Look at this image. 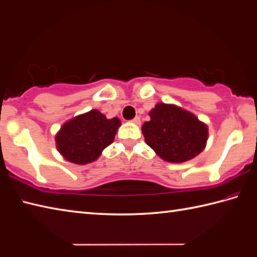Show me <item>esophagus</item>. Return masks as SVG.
I'll list each match as a JSON object with an SVG mask.
<instances>
[{
    "label": "esophagus",
    "mask_w": 257,
    "mask_h": 257,
    "mask_svg": "<svg viewBox=\"0 0 257 257\" xmlns=\"http://www.w3.org/2000/svg\"><path fill=\"white\" fill-rule=\"evenodd\" d=\"M132 122H133V123H135V124H140V123H141V118H140V116H135V117L132 119Z\"/></svg>",
    "instance_id": "1"
}]
</instances>
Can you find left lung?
Wrapping results in <instances>:
<instances>
[{
  "label": "left lung",
  "instance_id": "1",
  "mask_svg": "<svg viewBox=\"0 0 257 257\" xmlns=\"http://www.w3.org/2000/svg\"><path fill=\"white\" fill-rule=\"evenodd\" d=\"M151 121L142 126L146 144L169 163L195 158L206 147L208 126L198 117L174 104L158 103L150 112Z\"/></svg>",
  "mask_w": 257,
  "mask_h": 257
}]
</instances>
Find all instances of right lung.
<instances>
[{"instance_id":"1","label":"right lung","mask_w":257,"mask_h":257,"mask_svg":"<svg viewBox=\"0 0 257 257\" xmlns=\"http://www.w3.org/2000/svg\"><path fill=\"white\" fill-rule=\"evenodd\" d=\"M119 125L117 117L109 119L98 110H91L62 125L56 135L57 150L70 163H92L113 143Z\"/></svg>"}]
</instances>
